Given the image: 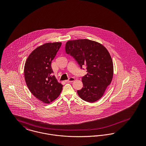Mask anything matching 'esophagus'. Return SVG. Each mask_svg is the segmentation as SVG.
Returning a JSON list of instances; mask_svg holds the SVG:
<instances>
[{
    "label": "esophagus",
    "instance_id": "obj_1",
    "mask_svg": "<svg viewBox=\"0 0 146 146\" xmlns=\"http://www.w3.org/2000/svg\"><path fill=\"white\" fill-rule=\"evenodd\" d=\"M74 80H75V79H74L73 77H70V78H69V79H68V80H66V83H70V82H72L74 81Z\"/></svg>",
    "mask_w": 146,
    "mask_h": 146
}]
</instances>
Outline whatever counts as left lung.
<instances>
[{
    "label": "left lung",
    "instance_id": "1",
    "mask_svg": "<svg viewBox=\"0 0 146 146\" xmlns=\"http://www.w3.org/2000/svg\"><path fill=\"white\" fill-rule=\"evenodd\" d=\"M65 50L81 69L86 67L87 74L82 78L83 87L77 91L79 97L89 102L101 98L113 76V61L108 50L102 44L89 39L68 41Z\"/></svg>",
    "mask_w": 146,
    "mask_h": 146
}]
</instances>
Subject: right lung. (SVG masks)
Segmentation results:
<instances>
[{"mask_svg": "<svg viewBox=\"0 0 146 146\" xmlns=\"http://www.w3.org/2000/svg\"><path fill=\"white\" fill-rule=\"evenodd\" d=\"M61 44L48 42L38 47L29 55L25 65L24 75L29 90L45 104L54 101L62 90V85L52 76L51 66Z\"/></svg>", "mask_w": 146, "mask_h": 146, "instance_id": "1", "label": "right lung"}]
</instances>
